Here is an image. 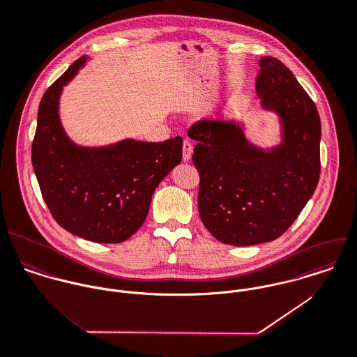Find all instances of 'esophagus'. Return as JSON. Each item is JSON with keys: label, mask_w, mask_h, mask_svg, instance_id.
Segmentation results:
<instances>
[{"label": "esophagus", "mask_w": 357, "mask_h": 357, "mask_svg": "<svg viewBox=\"0 0 357 357\" xmlns=\"http://www.w3.org/2000/svg\"><path fill=\"white\" fill-rule=\"evenodd\" d=\"M192 142L190 139H184L183 142V160L184 162H188L191 159V155H192Z\"/></svg>", "instance_id": "esophagus-1"}]
</instances>
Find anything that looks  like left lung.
Returning a JSON list of instances; mask_svg holds the SVG:
<instances>
[{
	"instance_id": "8db88e82",
	"label": "left lung",
	"mask_w": 357,
	"mask_h": 357,
	"mask_svg": "<svg viewBox=\"0 0 357 357\" xmlns=\"http://www.w3.org/2000/svg\"><path fill=\"white\" fill-rule=\"evenodd\" d=\"M256 93L282 124L281 145H252L234 121L201 120L188 130L198 141V211L223 243L256 245L281 237L313 195L320 177L321 123L317 108L292 72L263 56Z\"/></svg>"
}]
</instances>
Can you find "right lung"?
I'll use <instances>...</instances> for the list:
<instances>
[{"label":"right lung","instance_id":"1","mask_svg":"<svg viewBox=\"0 0 357 357\" xmlns=\"http://www.w3.org/2000/svg\"><path fill=\"white\" fill-rule=\"evenodd\" d=\"M79 58L44 93L31 145V163L55 222L94 242L119 243L145 222L158 184L181 162L183 138L123 139L102 148L75 145L58 115L63 86L84 65Z\"/></svg>","mask_w":357,"mask_h":357}]
</instances>
